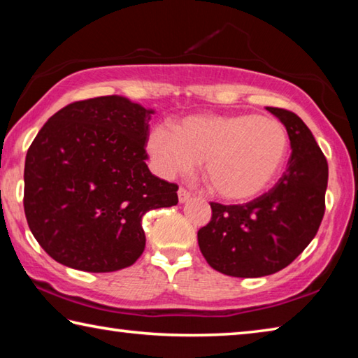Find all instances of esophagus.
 I'll list each match as a JSON object with an SVG mask.
<instances>
[{"label":"esophagus","mask_w":358,"mask_h":358,"mask_svg":"<svg viewBox=\"0 0 358 358\" xmlns=\"http://www.w3.org/2000/svg\"><path fill=\"white\" fill-rule=\"evenodd\" d=\"M189 197H191V194L187 192L185 187H180V189H178V201H180V203L187 202V201H189Z\"/></svg>","instance_id":"34e87169"}]
</instances>
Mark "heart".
<instances>
[{
    "label": "heart",
    "mask_w": 358,
    "mask_h": 358,
    "mask_svg": "<svg viewBox=\"0 0 358 358\" xmlns=\"http://www.w3.org/2000/svg\"><path fill=\"white\" fill-rule=\"evenodd\" d=\"M287 151L286 128L256 113L192 115L173 131L157 124L147 137L151 166L162 178L189 172L203 159L210 191L227 202L264 192L281 172Z\"/></svg>",
    "instance_id": "obj_1"
}]
</instances>
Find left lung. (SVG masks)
<instances>
[{
	"instance_id": "obj_1",
	"label": "left lung",
	"mask_w": 358,
	"mask_h": 358,
	"mask_svg": "<svg viewBox=\"0 0 358 358\" xmlns=\"http://www.w3.org/2000/svg\"><path fill=\"white\" fill-rule=\"evenodd\" d=\"M289 134L287 169L268 192L243 205L210 202L211 220L197 232L211 268L235 278H259L286 268L316 237L325 213L329 164L300 117L266 107Z\"/></svg>"
}]
</instances>
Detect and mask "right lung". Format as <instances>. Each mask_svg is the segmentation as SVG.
Masks as SVG:
<instances>
[{"instance_id":"obj_1","label":"right lung","mask_w":358,"mask_h":358,"mask_svg":"<svg viewBox=\"0 0 358 358\" xmlns=\"http://www.w3.org/2000/svg\"><path fill=\"white\" fill-rule=\"evenodd\" d=\"M151 113L123 96H101L63 107L38 132L23 207L57 262L90 273L126 268L145 250L143 215L178 203V186L145 162Z\"/></svg>"}]
</instances>
